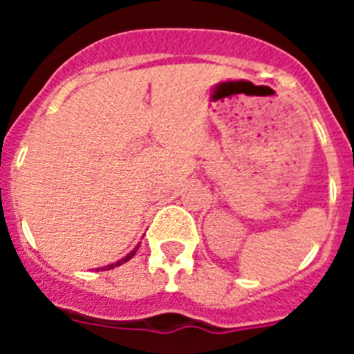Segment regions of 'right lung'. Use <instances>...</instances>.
Masks as SVG:
<instances>
[{"mask_svg":"<svg viewBox=\"0 0 354 354\" xmlns=\"http://www.w3.org/2000/svg\"><path fill=\"white\" fill-rule=\"evenodd\" d=\"M136 250H138V246H136V248H134L133 252L129 253V255H126V257H124V259H120V261H117V262H115V264H109V266H106V268H101V270H113V268H117V266L124 264V262H127V261H129V259L134 257V253H136ZM97 271H99V270H97Z\"/></svg>","mask_w":354,"mask_h":354,"instance_id":"right-lung-1","label":"right lung"}]
</instances>
